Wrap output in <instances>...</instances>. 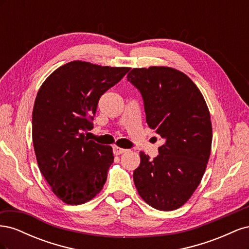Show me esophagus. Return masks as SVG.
<instances>
[{"label":"esophagus","mask_w":249,"mask_h":249,"mask_svg":"<svg viewBox=\"0 0 249 249\" xmlns=\"http://www.w3.org/2000/svg\"><path fill=\"white\" fill-rule=\"evenodd\" d=\"M125 152H126V149H124V148H120V147H118L116 145L113 146V153H114V155H116V156L122 155V154H124Z\"/></svg>","instance_id":"34e87169"}]
</instances>
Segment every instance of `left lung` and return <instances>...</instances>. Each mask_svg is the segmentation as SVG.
I'll list each match as a JSON object with an SVG mask.
<instances>
[{
  "label": "left lung",
  "instance_id": "obj_1",
  "mask_svg": "<svg viewBox=\"0 0 249 249\" xmlns=\"http://www.w3.org/2000/svg\"><path fill=\"white\" fill-rule=\"evenodd\" d=\"M127 81L144 103L146 123L165 140L153 160L140 152L136 189L160 211L182 207L198 187L212 145V123L205 99L184 72L166 66L133 69Z\"/></svg>",
  "mask_w": 249,
  "mask_h": 249
}]
</instances>
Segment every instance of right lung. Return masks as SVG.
Masks as SVG:
<instances>
[{
  "mask_svg": "<svg viewBox=\"0 0 249 249\" xmlns=\"http://www.w3.org/2000/svg\"><path fill=\"white\" fill-rule=\"evenodd\" d=\"M130 71L71 61L42 83L32 114V138L42 176L56 196L82 205L103 189L114 161L112 147L85 137L100 97Z\"/></svg>",
  "mask_w": 249,
  "mask_h": 249,
  "instance_id": "right-lung-1",
  "label": "right lung"
}]
</instances>
